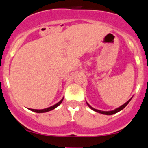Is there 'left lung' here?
<instances>
[{"mask_svg": "<svg viewBox=\"0 0 148 148\" xmlns=\"http://www.w3.org/2000/svg\"><path fill=\"white\" fill-rule=\"evenodd\" d=\"M130 100H131V99H130V100H128L127 101V102L125 103V104H123V105H121V107H119V108H117V109L114 110H112V111H101V110H99L94 109V108H92L91 106L89 105V104H87V105H88L89 107H90V108L92 110L95 111V112H97V113H101V114H104V115H113V114H115V113H118V112H119V111L121 110H122V109H124V108H125V107H126V106L127 105L128 103L130 102Z\"/></svg>", "mask_w": 148, "mask_h": 148, "instance_id": "left-lung-1", "label": "left lung"}]
</instances>
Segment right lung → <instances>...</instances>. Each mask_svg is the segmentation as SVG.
Wrapping results in <instances>:
<instances>
[{
    "label": "right lung",
    "mask_w": 148,
    "mask_h": 148,
    "mask_svg": "<svg viewBox=\"0 0 148 148\" xmlns=\"http://www.w3.org/2000/svg\"><path fill=\"white\" fill-rule=\"evenodd\" d=\"M63 99H61V100L59 102L57 103V104H55V105L52 106V107H50V108H46V109H43V110H34V109H29V110H30L33 111V112H35V113H46V112L50 111V110H53V109H55V108H57V107H58V106L59 105V104H61V103L62 102Z\"/></svg>",
    "instance_id": "right-lung-1"
}]
</instances>
